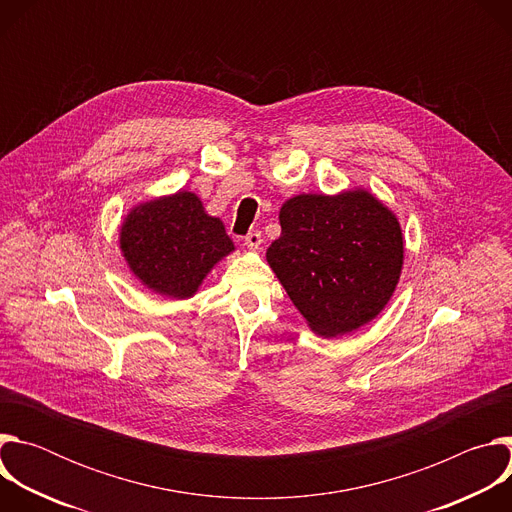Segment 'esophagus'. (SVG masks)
Segmentation results:
<instances>
[{
  "mask_svg": "<svg viewBox=\"0 0 512 512\" xmlns=\"http://www.w3.org/2000/svg\"><path fill=\"white\" fill-rule=\"evenodd\" d=\"M261 243H263L261 231H249V233L245 235V245H247V249H253V251H257V249L261 247Z\"/></svg>",
  "mask_w": 512,
  "mask_h": 512,
  "instance_id": "34e87169",
  "label": "esophagus"
}]
</instances>
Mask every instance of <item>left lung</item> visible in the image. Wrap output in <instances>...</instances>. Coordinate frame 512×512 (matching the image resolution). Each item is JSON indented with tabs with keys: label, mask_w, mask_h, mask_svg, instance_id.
Returning <instances> with one entry per match:
<instances>
[{
	"label": "left lung",
	"mask_w": 512,
	"mask_h": 512,
	"mask_svg": "<svg viewBox=\"0 0 512 512\" xmlns=\"http://www.w3.org/2000/svg\"><path fill=\"white\" fill-rule=\"evenodd\" d=\"M279 225L267 261L314 332L348 334L387 306L401 275L403 237L373 194H300L281 206Z\"/></svg>",
	"instance_id": "8db88e82"
}]
</instances>
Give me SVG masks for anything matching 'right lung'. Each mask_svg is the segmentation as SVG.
<instances>
[{"instance_id": "1", "label": "right lung", "mask_w": 512, "mask_h": 512, "mask_svg": "<svg viewBox=\"0 0 512 512\" xmlns=\"http://www.w3.org/2000/svg\"><path fill=\"white\" fill-rule=\"evenodd\" d=\"M119 241L131 271L176 300L190 298L212 265L235 249L223 223L208 216L192 192L133 208Z\"/></svg>"}]
</instances>
